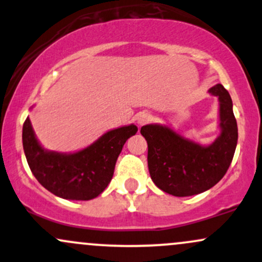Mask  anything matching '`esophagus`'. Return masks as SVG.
I'll return each instance as SVG.
<instances>
[{
    "label": "esophagus",
    "mask_w": 262,
    "mask_h": 262,
    "mask_svg": "<svg viewBox=\"0 0 262 262\" xmlns=\"http://www.w3.org/2000/svg\"><path fill=\"white\" fill-rule=\"evenodd\" d=\"M151 121V114L148 113V112H141L138 114L137 117V122L139 125H144L146 124V123H149Z\"/></svg>",
    "instance_id": "obj_1"
}]
</instances>
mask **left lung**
Masks as SVG:
<instances>
[{"label":"left lung","instance_id":"left-lung-1","mask_svg":"<svg viewBox=\"0 0 262 262\" xmlns=\"http://www.w3.org/2000/svg\"><path fill=\"white\" fill-rule=\"evenodd\" d=\"M208 92L218 97L221 121V134L210 145L186 139L166 125L148 124L140 129L148 143L152 182L172 196H193L213 187L223 179L233 160L237 125L230 95L221 83Z\"/></svg>","mask_w":262,"mask_h":262}]
</instances>
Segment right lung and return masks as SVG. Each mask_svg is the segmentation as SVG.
Segmentation results:
<instances>
[{"label": "right lung", "mask_w": 262, "mask_h": 262, "mask_svg": "<svg viewBox=\"0 0 262 262\" xmlns=\"http://www.w3.org/2000/svg\"><path fill=\"white\" fill-rule=\"evenodd\" d=\"M137 132L134 124L113 129L80 151L62 154L45 150L27 118L22 140L31 171L43 187L65 200L89 201L106 189L123 145Z\"/></svg>", "instance_id": "obj_1"}]
</instances>
